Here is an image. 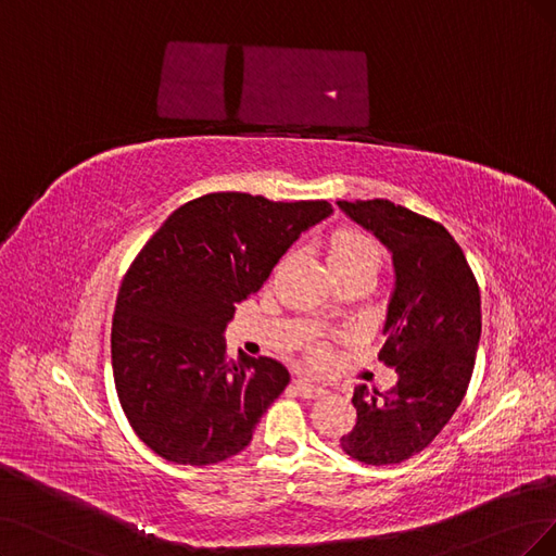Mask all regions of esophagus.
I'll use <instances>...</instances> for the list:
<instances>
[{
	"label": "esophagus",
	"instance_id": "1",
	"mask_svg": "<svg viewBox=\"0 0 556 556\" xmlns=\"http://www.w3.org/2000/svg\"><path fill=\"white\" fill-rule=\"evenodd\" d=\"M293 389H295V392H298L300 396H304V399H318V396L325 394L323 387L312 384V382H306V380H295V382H293Z\"/></svg>",
	"mask_w": 556,
	"mask_h": 556
}]
</instances>
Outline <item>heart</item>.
<instances>
[{
    "label": "heart",
    "instance_id": "obj_1",
    "mask_svg": "<svg viewBox=\"0 0 556 556\" xmlns=\"http://www.w3.org/2000/svg\"><path fill=\"white\" fill-rule=\"evenodd\" d=\"M384 258L382 244L362 229H355V226H341L330 238V244H327V263H330V270L334 277L345 275V273H376L380 270ZM327 353L323 348H316L314 359L320 362L325 359Z\"/></svg>",
    "mask_w": 556,
    "mask_h": 556
}]
</instances>
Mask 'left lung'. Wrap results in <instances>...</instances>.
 <instances>
[{
  "label": "left lung",
  "mask_w": 556,
  "mask_h": 556,
  "mask_svg": "<svg viewBox=\"0 0 556 556\" xmlns=\"http://www.w3.org/2000/svg\"><path fill=\"white\" fill-rule=\"evenodd\" d=\"M337 203L392 254L378 357L399 374L387 394L355 387L357 424L341 448L364 465H396L433 442L463 403L481 339L479 283L442 224L387 199Z\"/></svg>",
  "instance_id": "1"
}]
</instances>
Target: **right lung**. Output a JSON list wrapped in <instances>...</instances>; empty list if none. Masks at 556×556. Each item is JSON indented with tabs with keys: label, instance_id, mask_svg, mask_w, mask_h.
<instances>
[{
	"label": "right lung",
	"instance_id": "add662e5",
	"mask_svg": "<svg viewBox=\"0 0 556 556\" xmlns=\"http://www.w3.org/2000/svg\"><path fill=\"white\" fill-rule=\"evenodd\" d=\"M332 215L327 201L215 192L174 211L123 277L112 368L139 440L178 465H213L252 442L291 382L270 357L226 359L236 304L256 293L286 250Z\"/></svg>",
	"mask_w": 556,
	"mask_h": 556
}]
</instances>
